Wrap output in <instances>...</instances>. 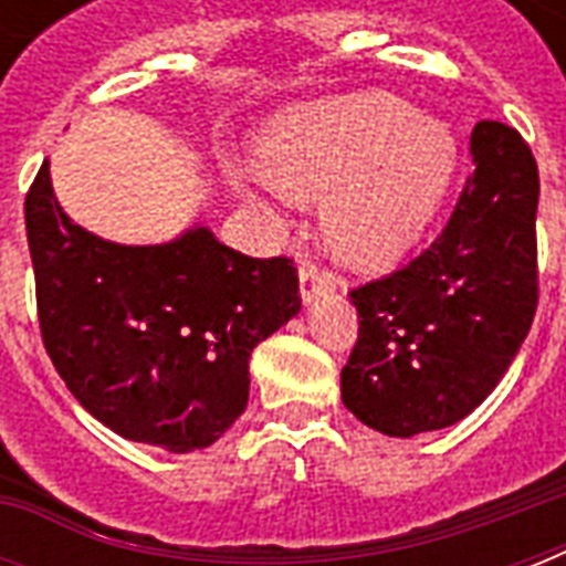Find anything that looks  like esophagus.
Masks as SVG:
<instances>
[{"label":"esophagus","mask_w":566,"mask_h":566,"mask_svg":"<svg viewBox=\"0 0 566 566\" xmlns=\"http://www.w3.org/2000/svg\"><path fill=\"white\" fill-rule=\"evenodd\" d=\"M328 284H332V275L326 273V270H319L317 264H311V261H305V264L300 266V293H302V302H314L319 296V293L326 291Z\"/></svg>","instance_id":"esophagus-1"}]
</instances>
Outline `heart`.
Here are the masks:
<instances>
[{
  "label": "heart",
  "instance_id": "1",
  "mask_svg": "<svg viewBox=\"0 0 566 566\" xmlns=\"http://www.w3.org/2000/svg\"><path fill=\"white\" fill-rule=\"evenodd\" d=\"M258 167L293 199L326 196L332 249L349 264L381 266L438 217L458 140L396 93H346L279 114L258 140Z\"/></svg>",
  "mask_w": 566,
  "mask_h": 566
}]
</instances>
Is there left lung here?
<instances>
[{
    "mask_svg": "<svg viewBox=\"0 0 566 566\" xmlns=\"http://www.w3.org/2000/svg\"><path fill=\"white\" fill-rule=\"evenodd\" d=\"M473 176L420 258L353 291L358 344L340 370L349 411L390 438L455 426L484 402L537 308V164L505 123L470 135Z\"/></svg>",
    "mask_w": 566,
    "mask_h": 566,
    "instance_id": "1",
    "label": "left lung"
}]
</instances>
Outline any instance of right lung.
Masks as SVG:
<instances>
[{"instance_id":"obj_1","label":"right lung","mask_w":566,"mask_h":566,"mask_svg":"<svg viewBox=\"0 0 566 566\" xmlns=\"http://www.w3.org/2000/svg\"><path fill=\"white\" fill-rule=\"evenodd\" d=\"M40 335L70 394L119 438L211 447L247 411L249 358L302 308L287 258H249L193 222L153 247L66 217L43 161L25 196Z\"/></svg>"}]
</instances>
